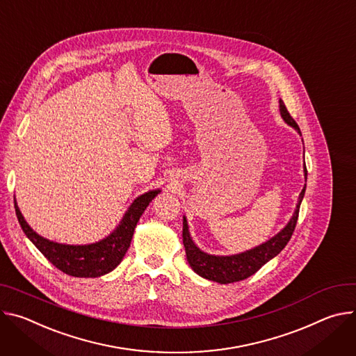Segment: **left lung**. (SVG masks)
Returning a JSON list of instances; mask_svg holds the SVG:
<instances>
[{
	"mask_svg": "<svg viewBox=\"0 0 356 356\" xmlns=\"http://www.w3.org/2000/svg\"><path fill=\"white\" fill-rule=\"evenodd\" d=\"M279 104H280V114L283 117V120L301 136L300 127L297 126L294 118L287 111V107L282 99L279 100ZM304 177H305V182H307V167L305 165H304ZM304 193H305V185L298 196V202H297V207H296V211H294L291 219L277 234H274L273 238L268 239L267 242H264L250 250L238 253V254L215 256V254L202 252L198 246L193 243L189 229H188L186 218L184 216L182 242H184L186 259H188L191 268L196 274H200L201 277L211 280V282H216L219 284H229V283L241 282V280L250 277V275H253L268 260L277 256L286 248L289 241L291 239V234L297 225L300 205L304 198Z\"/></svg>",
	"mask_w": 356,
	"mask_h": 356,
	"instance_id": "1",
	"label": "left lung"
}]
</instances>
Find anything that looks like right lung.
<instances>
[{
  "instance_id": "1",
  "label": "right lung",
  "mask_w": 356,
  "mask_h": 356,
  "mask_svg": "<svg viewBox=\"0 0 356 356\" xmlns=\"http://www.w3.org/2000/svg\"><path fill=\"white\" fill-rule=\"evenodd\" d=\"M161 189L148 191L133 201L123 219L107 238L89 245H63L39 236L24 219L14 196L18 222L26 238L56 268L73 277H100L114 270L127 253L141 215Z\"/></svg>"
}]
</instances>
